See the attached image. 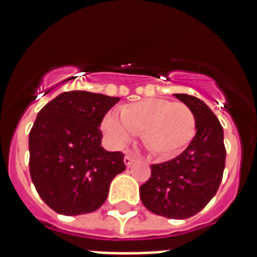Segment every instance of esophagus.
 <instances>
[{
  "label": "esophagus",
  "mask_w": 257,
  "mask_h": 257,
  "mask_svg": "<svg viewBox=\"0 0 257 257\" xmlns=\"http://www.w3.org/2000/svg\"><path fill=\"white\" fill-rule=\"evenodd\" d=\"M135 160H136V159H135V157H133L131 153H128V155L124 157V163H125V165H126V167H131V165L135 163Z\"/></svg>",
  "instance_id": "34e87169"
}]
</instances>
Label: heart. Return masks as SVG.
Wrapping results in <instances>:
<instances>
[{"label":"heart","mask_w":257,"mask_h":257,"mask_svg":"<svg viewBox=\"0 0 257 257\" xmlns=\"http://www.w3.org/2000/svg\"><path fill=\"white\" fill-rule=\"evenodd\" d=\"M102 129L116 145H124L132 135L160 159L179 155L196 135V118L189 106L165 98H145L120 109V120L108 114Z\"/></svg>","instance_id":"b5f03b06"}]
</instances>
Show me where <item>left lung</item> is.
<instances>
[{"mask_svg":"<svg viewBox=\"0 0 257 257\" xmlns=\"http://www.w3.org/2000/svg\"><path fill=\"white\" fill-rule=\"evenodd\" d=\"M175 97L195 114L196 135L181 155L151 167L140 197L152 213L183 220L199 213L216 195L225 167V147L223 126L204 101L184 93Z\"/></svg>","mask_w":257,"mask_h":257,"instance_id":"obj_1","label":"left lung"}]
</instances>
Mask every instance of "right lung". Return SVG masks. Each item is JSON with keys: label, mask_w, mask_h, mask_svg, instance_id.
I'll return each instance as SVG.
<instances>
[{"label": "right lung", "mask_w": 257, "mask_h": 257, "mask_svg": "<svg viewBox=\"0 0 257 257\" xmlns=\"http://www.w3.org/2000/svg\"><path fill=\"white\" fill-rule=\"evenodd\" d=\"M120 101L100 93L72 90L38 112L29 133L30 177L38 195L60 215L90 213L105 203L124 155L101 147V121Z\"/></svg>", "instance_id": "add662e5"}]
</instances>
